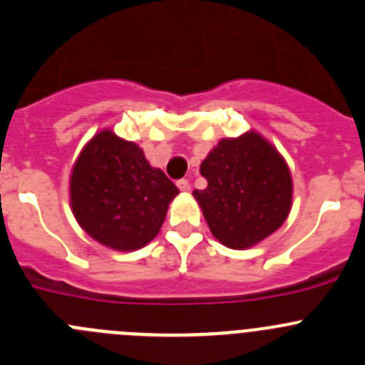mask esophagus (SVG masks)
Listing matches in <instances>:
<instances>
[{
    "instance_id": "1",
    "label": "esophagus",
    "mask_w": 365,
    "mask_h": 365,
    "mask_svg": "<svg viewBox=\"0 0 365 365\" xmlns=\"http://www.w3.org/2000/svg\"><path fill=\"white\" fill-rule=\"evenodd\" d=\"M176 185H178V189H180V190H183V192H187V190H190V183H189V180H185V178L178 180V182H176Z\"/></svg>"
}]
</instances>
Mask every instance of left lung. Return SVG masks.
Returning <instances> with one entry per match:
<instances>
[{
	"mask_svg": "<svg viewBox=\"0 0 365 365\" xmlns=\"http://www.w3.org/2000/svg\"><path fill=\"white\" fill-rule=\"evenodd\" d=\"M200 171L208 183L192 194L219 242L244 250L284 225L292 201L291 173L258 133L222 139Z\"/></svg>",
	"mask_w": 365,
	"mask_h": 365,
	"instance_id": "8db88e82",
	"label": "left lung"
}]
</instances>
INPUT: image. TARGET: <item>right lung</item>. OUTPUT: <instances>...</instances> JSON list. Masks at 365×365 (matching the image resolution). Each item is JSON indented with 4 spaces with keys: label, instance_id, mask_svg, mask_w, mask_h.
Wrapping results in <instances>:
<instances>
[{
    "label": "right lung",
    "instance_id": "add662e5",
    "mask_svg": "<svg viewBox=\"0 0 365 365\" xmlns=\"http://www.w3.org/2000/svg\"><path fill=\"white\" fill-rule=\"evenodd\" d=\"M178 187L148 164L137 144L110 130L98 133L78 157L71 175L76 221L103 246L132 251L155 239Z\"/></svg>",
    "mask_w": 365,
    "mask_h": 365
}]
</instances>
